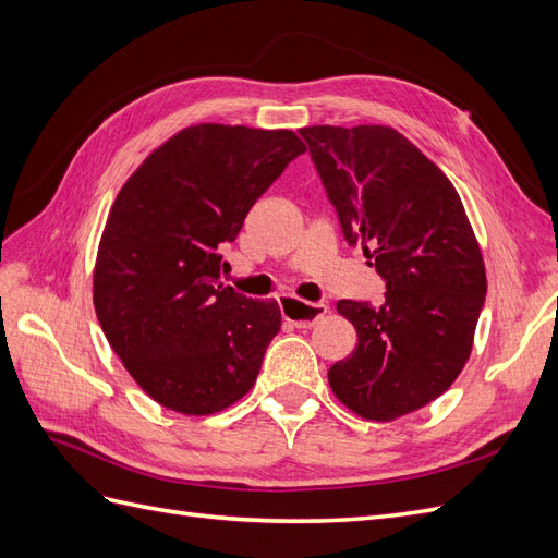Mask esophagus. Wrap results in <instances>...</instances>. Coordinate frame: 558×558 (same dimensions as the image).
Wrapping results in <instances>:
<instances>
[{
  "mask_svg": "<svg viewBox=\"0 0 558 558\" xmlns=\"http://www.w3.org/2000/svg\"><path fill=\"white\" fill-rule=\"evenodd\" d=\"M326 312L328 305H324V302H298L291 298L281 300V314L286 324H291L293 328H312Z\"/></svg>",
  "mask_w": 558,
  "mask_h": 558,
  "instance_id": "esophagus-1",
  "label": "esophagus"
}]
</instances>
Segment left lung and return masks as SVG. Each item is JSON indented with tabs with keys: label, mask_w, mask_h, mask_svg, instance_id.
Masks as SVG:
<instances>
[{
	"label": "left lung",
	"mask_w": 558,
	"mask_h": 558,
	"mask_svg": "<svg viewBox=\"0 0 558 558\" xmlns=\"http://www.w3.org/2000/svg\"><path fill=\"white\" fill-rule=\"evenodd\" d=\"M344 240L386 281L379 307L340 300L359 344L328 369L332 393L367 421H393L442 396L475 340L486 272L445 172L388 125L300 128Z\"/></svg>",
	"instance_id": "8db88e82"
}]
</instances>
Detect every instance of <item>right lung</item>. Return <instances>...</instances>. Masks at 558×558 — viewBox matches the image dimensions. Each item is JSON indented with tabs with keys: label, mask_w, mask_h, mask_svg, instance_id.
<instances>
[{
	"label": "right lung",
	"mask_w": 558,
	"mask_h": 558,
	"mask_svg": "<svg viewBox=\"0 0 558 558\" xmlns=\"http://www.w3.org/2000/svg\"><path fill=\"white\" fill-rule=\"evenodd\" d=\"M305 150L291 130L199 123L158 146L118 191L93 302L116 356L162 408L216 414L256 384L281 312L223 286L221 248Z\"/></svg>",
	"instance_id": "1"
}]
</instances>
